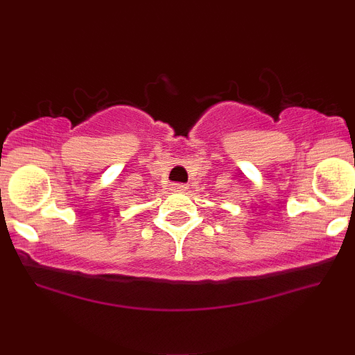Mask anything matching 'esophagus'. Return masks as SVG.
Wrapping results in <instances>:
<instances>
[{
  "mask_svg": "<svg viewBox=\"0 0 355 355\" xmlns=\"http://www.w3.org/2000/svg\"><path fill=\"white\" fill-rule=\"evenodd\" d=\"M172 190L173 191H185L187 190V185H183V183H173Z\"/></svg>",
  "mask_w": 355,
  "mask_h": 355,
  "instance_id": "esophagus-1",
  "label": "esophagus"
}]
</instances>
